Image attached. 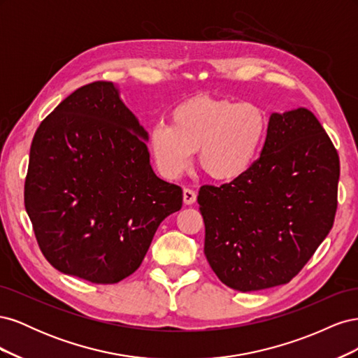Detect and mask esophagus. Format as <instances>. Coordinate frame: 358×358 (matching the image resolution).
I'll use <instances>...</instances> for the list:
<instances>
[{"label": "esophagus", "instance_id": "34e87169", "mask_svg": "<svg viewBox=\"0 0 358 358\" xmlns=\"http://www.w3.org/2000/svg\"><path fill=\"white\" fill-rule=\"evenodd\" d=\"M196 200H197V194H196V192H194V191L189 189V188L183 189V203L189 206V204L196 203Z\"/></svg>", "mask_w": 358, "mask_h": 358}]
</instances>
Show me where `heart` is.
Masks as SVG:
<instances>
[{"label":"heart","mask_w":358,"mask_h":358,"mask_svg":"<svg viewBox=\"0 0 358 358\" xmlns=\"http://www.w3.org/2000/svg\"><path fill=\"white\" fill-rule=\"evenodd\" d=\"M268 133V119L254 103L194 96L170 113V125L149 129V149L159 171L179 178L199 150V164L210 178L236 180L254 167Z\"/></svg>","instance_id":"1"}]
</instances>
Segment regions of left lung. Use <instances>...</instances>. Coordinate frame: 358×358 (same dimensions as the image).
<instances>
[{"mask_svg": "<svg viewBox=\"0 0 358 358\" xmlns=\"http://www.w3.org/2000/svg\"><path fill=\"white\" fill-rule=\"evenodd\" d=\"M339 173V155L310 110L270 115L254 167L199 191L204 255L221 282L242 292L289 282L331 230Z\"/></svg>", "mask_w": 358, "mask_h": 358, "instance_id": "left-lung-1", "label": "left lung"}]
</instances>
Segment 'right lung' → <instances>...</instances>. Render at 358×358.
I'll list each match as a JSON object with an SVG mask.
<instances>
[{
  "label": "right lung",
  "instance_id": "obj_1",
  "mask_svg": "<svg viewBox=\"0 0 358 358\" xmlns=\"http://www.w3.org/2000/svg\"><path fill=\"white\" fill-rule=\"evenodd\" d=\"M148 131L112 82L62 100L34 134L25 209L38 246L59 272L116 284L142 264L182 189L159 179Z\"/></svg>",
  "mask_w": 358,
  "mask_h": 358
}]
</instances>
